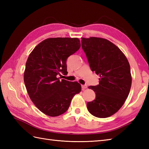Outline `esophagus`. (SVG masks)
I'll list each match as a JSON object with an SVG mask.
<instances>
[{"label":"esophagus","instance_id":"obj_1","mask_svg":"<svg viewBox=\"0 0 149 149\" xmlns=\"http://www.w3.org/2000/svg\"><path fill=\"white\" fill-rule=\"evenodd\" d=\"M81 87H82V90H84L85 89H86V88H88V86L86 84H84V85H82Z\"/></svg>","mask_w":149,"mask_h":149}]
</instances>
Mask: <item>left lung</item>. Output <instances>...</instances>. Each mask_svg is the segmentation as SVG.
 Listing matches in <instances>:
<instances>
[{
	"label": "left lung",
	"mask_w": 149,
	"mask_h": 149,
	"mask_svg": "<svg viewBox=\"0 0 149 149\" xmlns=\"http://www.w3.org/2000/svg\"><path fill=\"white\" fill-rule=\"evenodd\" d=\"M82 49L92 72L100 76L99 84L88 87L95 99L87 109L98 118H107L121 108L131 90L132 78L127 59L118 47L101 38H81Z\"/></svg>",
	"instance_id": "8db88e82"
}]
</instances>
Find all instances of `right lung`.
I'll return each mask as SVG.
<instances>
[{
	"label": "right lung",
	"mask_w": 149,
	"mask_h": 149,
	"mask_svg": "<svg viewBox=\"0 0 149 149\" xmlns=\"http://www.w3.org/2000/svg\"><path fill=\"white\" fill-rule=\"evenodd\" d=\"M80 47L77 38H50L40 43L28 57L24 83L31 100L45 115L65 113L73 97L81 91L77 82L59 77L67 74L66 60Z\"/></svg>",
	"instance_id": "obj_1"
}]
</instances>
